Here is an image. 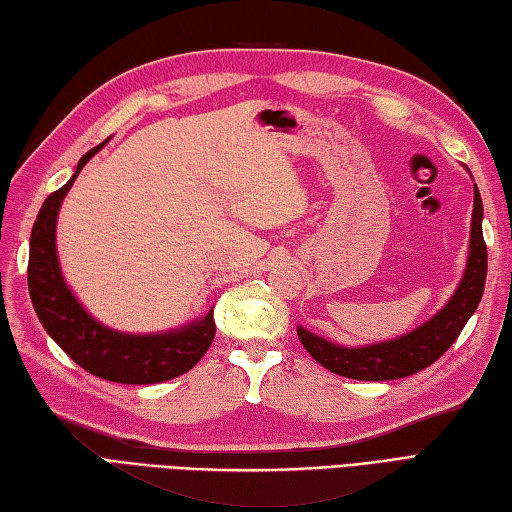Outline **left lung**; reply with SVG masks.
<instances>
[{
	"mask_svg": "<svg viewBox=\"0 0 512 512\" xmlns=\"http://www.w3.org/2000/svg\"><path fill=\"white\" fill-rule=\"evenodd\" d=\"M482 197L478 186H473V217L467 269L460 285L442 309L431 315L425 324L388 342L366 346H339L335 342L306 331L298 326V337L309 350V355L339 377L357 381H392L410 377L414 372L431 366L447 348L456 342L464 324L478 309L486 282V245L482 236Z\"/></svg>",
	"mask_w": 512,
	"mask_h": 512,
	"instance_id": "8db88e82",
	"label": "left lung"
}]
</instances>
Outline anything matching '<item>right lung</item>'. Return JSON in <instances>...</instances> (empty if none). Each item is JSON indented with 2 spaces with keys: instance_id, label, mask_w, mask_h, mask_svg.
<instances>
[{
  "instance_id": "right-lung-1",
  "label": "right lung",
  "mask_w": 512,
  "mask_h": 512,
  "mask_svg": "<svg viewBox=\"0 0 512 512\" xmlns=\"http://www.w3.org/2000/svg\"><path fill=\"white\" fill-rule=\"evenodd\" d=\"M105 144L87 151L70 181L43 201L30 234V300L48 335L87 372L113 383H162L188 372L206 355L217 333L212 309L199 320L177 326L173 331L149 335L113 331L78 302L74 291L67 287L56 254V219L61 203L83 166Z\"/></svg>"
}]
</instances>
